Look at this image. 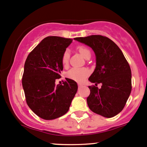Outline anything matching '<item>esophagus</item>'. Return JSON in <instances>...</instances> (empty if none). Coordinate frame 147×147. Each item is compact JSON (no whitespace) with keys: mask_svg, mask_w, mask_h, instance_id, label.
I'll use <instances>...</instances> for the list:
<instances>
[{"mask_svg":"<svg viewBox=\"0 0 147 147\" xmlns=\"http://www.w3.org/2000/svg\"><path fill=\"white\" fill-rule=\"evenodd\" d=\"M82 86H83V85H82V84H80V83H78V86H79V88H80V87H82Z\"/></svg>","mask_w":147,"mask_h":147,"instance_id":"obj_1","label":"esophagus"}]
</instances>
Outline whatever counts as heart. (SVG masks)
Listing matches in <instances>:
<instances>
[{
    "instance_id": "1",
    "label": "heart",
    "mask_w": 147,
    "mask_h": 147,
    "mask_svg": "<svg viewBox=\"0 0 147 147\" xmlns=\"http://www.w3.org/2000/svg\"><path fill=\"white\" fill-rule=\"evenodd\" d=\"M77 50L85 59H86L88 56L91 55L90 50L83 46L78 47ZM69 59H70V51L68 49H66L64 51L62 57H61V62H62L63 65L67 66L68 65ZM88 75H89V71L86 68H84V67H82V68L73 67L67 72V77L70 80H74L75 82H82L88 76Z\"/></svg>"
}]
</instances>
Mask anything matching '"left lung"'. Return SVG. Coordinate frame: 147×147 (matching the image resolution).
<instances>
[{"instance_id":"1","label":"left lung","mask_w":147,"mask_h":147,"mask_svg":"<svg viewBox=\"0 0 147 147\" xmlns=\"http://www.w3.org/2000/svg\"><path fill=\"white\" fill-rule=\"evenodd\" d=\"M74 40L90 47L96 55V66L88 80L100 88L88 86L86 101L90 109L106 118L117 115L125 105L132 89L131 70L123 52L112 40L94 35Z\"/></svg>"}]
</instances>
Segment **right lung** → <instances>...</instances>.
<instances>
[{
  "mask_svg": "<svg viewBox=\"0 0 147 147\" xmlns=\"http://www.w3.org/2000/svg\"><path fill=\"white\" fill-rule=\"evenodd\" d=\"M70 38H45L28 54L25 64L22 86L30 109L40 118L52 120L68 111L77 91V84L66 78L56 85L63 69L61 57L72 42Z\"/></svg>",
  "mask_w": 147,
  "mask_h": 147,
  "instance_id": "obj_1",
  "label": "right lung"
}]
</instances>
